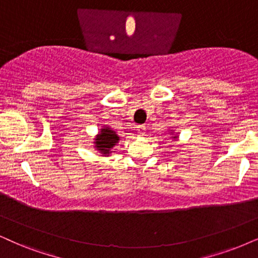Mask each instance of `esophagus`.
<instances>
[{
  "mask_svg": "<svg viewBox=\"0 0 258 258\" xmlns=\"http://www.w3.org/2000/svg\"><path fill=\"white\" fill-rule=\"evenodd\" d=\"M137 131H138V133H139L140 136H144L145 135V131H146L145 125H138V127H137Z\"/></svg>",
  "mask_w": 258,
  "mask_h": 258,
  "instance_id": "34e87169",
  "label": "esophagus"
}]
</instances>
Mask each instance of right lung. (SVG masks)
<instances>
[{"label":"right lung","instance_id":"right-lung-1","mask_svg":"<svg viewBox=\"0 0 258 258\" xmlns=\"http://www.w3.org/2000/svg\"><path fill=\"white\" fill-rule=\"evenodd\" d=\"M118 140L119 137L115 135V132L109 128H102L99 135V138L96 139L95 146L102 153H109V150L118 143Z\"/></svg>","mask_w":258,"mask_h":258}]
</instances>
